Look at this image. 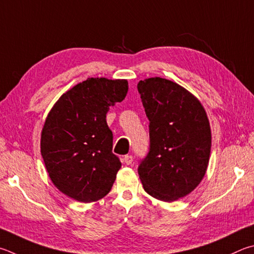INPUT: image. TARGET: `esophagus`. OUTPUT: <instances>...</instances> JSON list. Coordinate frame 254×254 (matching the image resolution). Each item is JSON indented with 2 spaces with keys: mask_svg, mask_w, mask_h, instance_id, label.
<instances>
[{
  "mask_svg": "<svg viewBox=\"0 0 254 254\" xmlns=\"http://www.w3.org/2000/svg\"><path fill=\"white\" fill-rule=\"evenodd\" d=\"M123 161H124V163H126L127 165H130V164H132V162H133V158H132V155H124V158H123Z\"/></svg>",
  "mask_w": 254,
  "mask_h": 254,
  "instance_id": "1",
  "label": "esophagus"
}]
</instances>
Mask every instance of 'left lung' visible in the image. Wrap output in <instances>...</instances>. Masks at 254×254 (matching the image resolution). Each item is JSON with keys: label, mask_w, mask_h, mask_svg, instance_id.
I'll return each mask as SVG.
<instances>
[{"label": "left lung", "mask_w": 254, "mask_h": 254, "mask_svg": "<svg viewBox=\"0 0 254 254\" xmlns=\"http://www.w3.org/2000/svg\"><path fill=\"white\" fill-rule=\"evenodd\" d=\"M137 91L150 121V150L137 172L146 193L172 202L194 190L206 172L209 119L200 101L175 82L150 77Z\"/></svg>", "instance_id": "8db88e82"}]
</instances>
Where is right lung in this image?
<instances>
[{
  "instance_id": "1",
  "label": "right lung",
  "mask_w": 254,
  "mask_h": 254,
  "mask_svg": "<svg viewBox=\"0 0 254 254\" xmlns=\"http://www.w3.org/2000/svg\"><path fill=\"white\" fill-rule=\"evenodd\" d=\"M127 90V80L89 77L51 109L41 134V154L51 181L65 195L89 203L111 190L121 162L112 153L107 113L122 102Z\"/></svg>"
}]
</instances>
